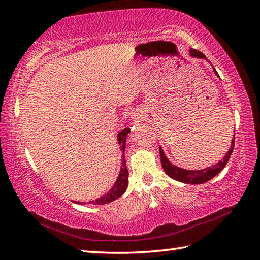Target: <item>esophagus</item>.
Listing matches in <instances>:
<instances>
[{
	"mask_svg": "<svg viewBox=\"0 0 260 260\" xmlns=\"http://www.w3.org/2000/svg\"><path fill=\"white\" fill-rule=\"evenodd\" d=\"M131 118L132 120H134L135 122H139L143 120V118H145V112L141 110H134L133 112L131 113Z\"/></svg>",
	"mask_w": 260,
	"mask_h": 260,
	"instance_id": "1",
	"label": "esophagus"
}]
</instances>
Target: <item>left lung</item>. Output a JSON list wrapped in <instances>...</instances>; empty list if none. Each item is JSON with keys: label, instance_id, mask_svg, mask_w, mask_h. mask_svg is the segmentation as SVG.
I'll use <instances>...</instances> for the list:
<instances>
[{"label": "left lung", "instance_id": "left-lung-1", "mask_svg": "<svg viewBox=\"0 0 260 260\" xmlns=\"http://www.w3.org/2000/svg\"><path fill=\"white\" fill-rule=\"evenodd\" d=\"M189 55L193 57H197V59H206V56L203 54V53L197 51V49H189ZM214 73H215L216 75H219L215 69H214ZM234 145H235V137L233 138L232 145H230V149L225 154L223 159H221L219 163L214 164L212 167L201 169V170H186V169H182L179 167L174 166V164L167 158V156L164 154L162 148H159L160 163H162L163 170L166 171V174L169 177H171V178L178 180V182L186 183V184H204L206 182H208V180H211L212 178H214V177L219 174V172H221L222 169L225 167V164L228 163L230 156H232Z\"/></svg>", "mask_w": 260, "mask_h": 260}]
</instances>
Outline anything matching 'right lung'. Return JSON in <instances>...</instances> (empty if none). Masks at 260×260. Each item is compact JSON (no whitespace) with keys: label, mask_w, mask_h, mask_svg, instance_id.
Instances as JSON below:
<instances>
[{"label":"right lung","mask_w":260,"mask_h":260,"mask_svg":"<svg viewBox=\"0 0 260 260\" xmlns=\"http://www.w3.org/2000/svg\"><path fill=\"white\" fill-rule=\"evenodd\" d=\"M129 131H131L129 128H123L122 131L119 132V134L117 135L118 143L120 145V149L122 151L121 168H120V172H119L117 180H115V183L112 186V188H111L108 193H105L104 196H102L101 198H98V199H96V200L89 201V204H93V205L109 204V203H111V201L120 198L123 193H125L127 186H128V170H127L126 160H125V147H126V139H127V135L129 134ZM76 204H78V201ZM80 204H82V203H80Z\"/></svg>","instance_id":"add662e5"}]
</instances>
